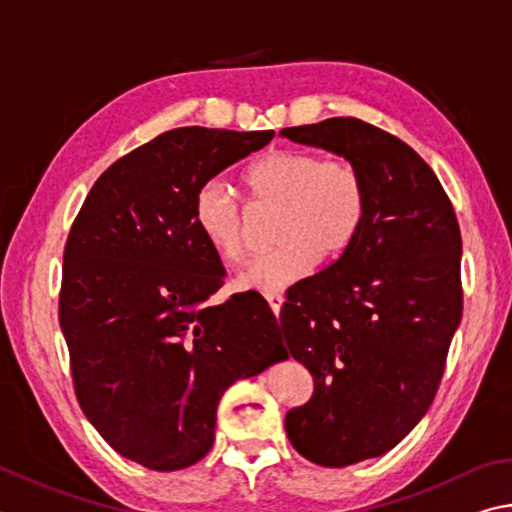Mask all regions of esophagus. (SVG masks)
Segmentation results:
<instances>
[{"instance_id": "1", "label": "esophagus", "mask_w": 512, "mask_h": 512, "mask_svg": "<svg viewBox=\"0 0 512 512\" xmlns=\"http://www.w3.org/2000/svg\"><path fill=\"white\" fill-rule=\"evenodd\" d=\"M266 302L271 306V311L277 315L282 309V302H284V295L282 293H266Z\"/></svg>"}]
</instances>
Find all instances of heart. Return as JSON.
I'll use <instances>...</instances> for the list:
<instances>
[{
	"label": "heart",
	"mask_w": 512,
	"mask_h": 512,
	"mask_svg": "<svg viewBox=\"0 0 512 512\" xmlns=\"http://www.w3.org/2000/svg\"><path fill=\"white\" fill-rule=\"evenodd\" d=\"M257 208H275L277 246L250 262L237 277L241 288L275 293L311 271L318 255L336 259L353 244L367 215L365 174L347 156L320 159L295 147H271L241 174ZM199 235L224 262L239 264L250 253L244 206L224 183L199 185L192 199Z\"/></svg>",
	"instance_id": "heart-1"
}]
</instances>
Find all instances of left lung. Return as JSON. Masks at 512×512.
<instances>
[{"label": "left lung", "instance_id": "left-lung-1", "mask_svg": "<svg viewBox=\"0 0 512 512\" xmlns=\"http://www.w3.org/2000/svg\"><path fill=\"white\" fill-rule=\"evenodd\" d=\"M282 136L358 163L369 192L353 244L280 311L288 353L313 376L286 434L302 457L342 468L401 443L439 392L463 313L461 230L432 167L385 129L327 118Z\"/></svg>", "mask_w": 512, "mask_h": 512}]
</instances>
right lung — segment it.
<instances>
[{"mask_svg": "<svg viewBox=\"0 0 512 512\" xmlns=\"http://www.w3.org/2000/svg\"><path fill=\"white\" fill-rule=\"evenodd\" d=\"M273 136L163 132L111 163L71 224L58 318L73 392L102 439L150 470L206 457L221 394L286 358L262 295L210 302L226 268L192 221L199 185Z\"/></svg>", "mask_w": 512, "mask_h": 512, "instance_id": "right-lung-1", "label": "right lung"}]
</instances>
